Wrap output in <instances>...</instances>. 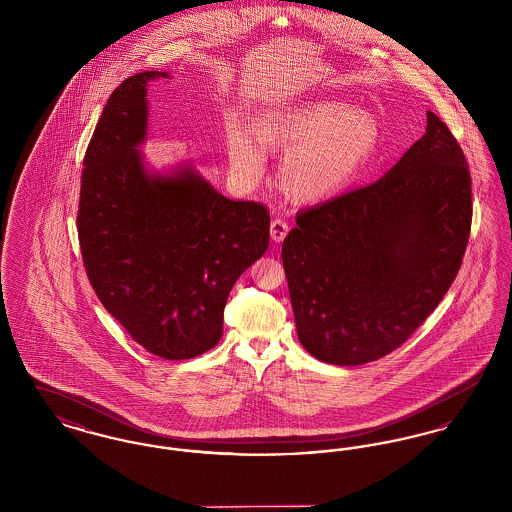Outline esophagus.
Returning <instances> with one entry per match:
<instances>
[{
    "instance_id": "obj_1",
    "label": "esophagus",
    "mask_w": 512,
    "mask_h": 512,
    "mask_svg": "<svg viewBox=\"0 0 512 512\" xmlns=\"http://www.w3.org/2000/svg\"><path fill=\"white\" fill-rule=\"evenodd\" d=\"M288 232H290V226H288L286 220L274 219L270 222V238H272V242H276V244L284 242Z\"/></svg>"
}]
</instances>
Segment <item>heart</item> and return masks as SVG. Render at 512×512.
I'll use <instances>...</instances> for the list:
<instances>
[{
  "label": "heart",
  "instance_id": "1",
  "mask_svg": "<svg viewBox=\"0 0 512 512\" xmlns=\"http://www.w3.org/2000/svg\"><path fill=\"white\" fill-rule=\"evenodd\" d=\"M380 140L378 121L363 109L313 101L268 113L251 134L232 126L226 134L230 169L244 180L265 171V152L284 151L278 188L295 203H318L341 194L365 169Z\"/></svg>",
  "mask_w": 512,
  "mask_h": 512
}]
</instances>
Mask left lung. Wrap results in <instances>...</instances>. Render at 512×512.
Wrapping results in <instances>:
<instances>
[{"label": "left lung", "mask_w": 512, "mask_h": 512, "mask_svg": "<svg viewBox=\"0 0 512 512\" xmlns=\"http://www.w3.org/2000/svg\"><path fill=\"white\" fill-rule=\"evenodd\" d=\"M426 134L374 184L297 213L282 245L301 345L365 365L397 349L451 288L470 236L463 149L426 113Z\"/></svg>", "instance_id": "left-lung-1"}]
</instances>
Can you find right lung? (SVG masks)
<instances>
[{
	"label": "right lung",
	"mask_w": 512,
	"mask_h": 512,
	"mask_svg": "<svg viewBox=\"0 0 512 512\" xmlns=\"http://www.w3.org/2000/svg\"><path fill=\"white\" fill-rule=\"evenodd\" d=\"M126 78L86 149L78 240L103 307L149 353L192 359L219 343L228 293L268 247L267 207L219 194L190 163L149 171L147 86Z\"/></svg>",
	"instance_id": "1"
}]
</instances>
